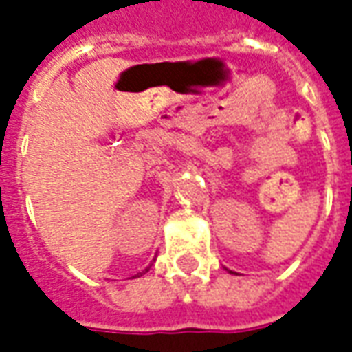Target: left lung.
I'll list each match as a JSON object with an SVG mask.
<instances>
[{
    "mask_svg": "<svg viewBox=\"0 0 352 352\" xmlns=\"http://www.w3.org/2000/svg\"><path fill=\"white\" fill-rule=\"evenodd\" d=\"M228 272H230V270H228ZM230 273H234V272H230Z\"/></svg>",
    "mask_w": 352,
    "mask_h": 352,
    "instance_id": "8db88e82",
    "label": "left lung"
}]
</instances>
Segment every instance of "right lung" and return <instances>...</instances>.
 I'll return each mask as SVG.
<instances>
[{"mask_svg": "<svg viewBox=\"0 0 352 352\" xmlns=\"http://www.w3.org/2000/svg\"><path fill=\"white\" fill-rule=\"evenodd\" d=\"M151 265H153V264H151ZM151 265H146V267H145V270H143V272H139L138 275H133V277H130V279H135V277H139V275H145V273L148 272V270H151Z\"/></svg>", "mask_w": 352, "mask_h": 352, "instance_id": "right-lung-1", "label": "right lung"}]
</instances>
